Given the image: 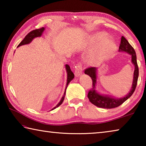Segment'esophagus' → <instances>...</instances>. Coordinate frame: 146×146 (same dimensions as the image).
Listing matches in <instances>:
<instances>
[{
	"label": "esophagus",
	"mask_w": 146,
	"mask_h": 146,
	"mask_svg": "<svg viewBox=\"0 0 146 146\" xmlns=\"http://www.w3.org/2000/svg\"><path fill=\"white\" fill-rule=\"evenodd\" d=\"M82 73V65L81 64L78 63L76 64L75 67V75L76 76H79Z\"/></svg>",
	"instance_id": "obj_1"
}]
</instances>
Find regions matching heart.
Segmentation results:
<instances>
[{"label":"heart","mask_w":146,"mask_h":146,"mask_svg":"<svg viewBox=\"0 0 146 146\" xmlns=\"http://www.w3.org/2000/svg\"><path fill=\"white\" fill-rule=\"evenodd\" d=\"M108 34L104 32H100L95 34L93 36V40L96 43L100 44L99 48L98 56L102 60H105L110 58L115 53L117 49V44L111 38H107Z\"/></svg>","instance_id":"obj_1"}]
</instances>
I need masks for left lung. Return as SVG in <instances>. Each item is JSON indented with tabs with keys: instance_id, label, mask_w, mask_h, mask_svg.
<instances>
[{
	"instance_id": "left-lung-1",
	"label": "left lung",
	"mask_w": 146,
	"mask_h": 146,
	"mask_svg": "<svg viewBox=\"0 0 146 146\" xmlns=\"http://www.w3.org/2000/svg\"><path fill=\"white\" fill-rule=\"evenodd\" d=\"M118 51L120 52H125L129 54L131 56V62L135 66L134 73H133V79L132 86L131 90L126 95L123 97L121 98H114L111 96H109L108 95H103L100 94L97 91V68L95 67H91L86 69L84 73L86 75L90 76L93 81V86L88 94V97L90 102L96 106L101 108L105 109H111L117 108L118 106L127 100L131 96L133 95L137 87V80L138 77V67L137 65V55L135 49L133 47L130 45L124 36L121 37V42L119 46Z\"/></svg>"
}]
</instances>
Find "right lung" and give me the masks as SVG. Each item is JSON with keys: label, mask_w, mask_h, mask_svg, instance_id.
Masks as SVG:
<instances>
[{"label": "right lung", "mask_w": 146, "mask_h": 146, "mask_svg": "<svg viewBox=\"0 0 146 146\" xmlns=\"http://www.w3.org/2000/svg\"><path fill=\"white\" fill-rule=\"evenodd\" d=\"M44 30H45V28H40V29H35V30H33V31H31V32H29V33L25 36V38H24L23 40L21 41V42L19 44V46L17 47H20L21 46L25 45V44H28L29 43H31L32 40H33L35 38L40 37V36H41ZM66 72H67V83H66L65 91H64L63 97H62V98L60 100V102H59L57 104V105H56L55 107H54L51 110H55V108H58V106H60L62 104V103L63 102L64 97H65L66 89H67V87H68V86L69 84V83H70L71 81L73 80V79L74 78V76H74L73 73L71 70L70 66L68 65V64H66Z\"/></svg>", "instance_id": "obj_1"}]
</instances>
